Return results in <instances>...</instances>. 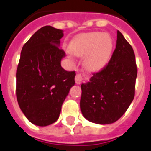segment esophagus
Instances as JSON below:
<instances>
[{"label":"esophagus","mask_w":151,"mask_h":151,"mask_svg":"<svg viewBox=\"0 0 151 151\" xmlns=\"http://www.w3.org/2000/svg\"><path fill=\"white\" fill-rule=\"evenodd\" d=\"M82 82V76L81 73H77L75 76V82L77 84H80Z\"/></svg>","instance_id":"esophagus-1"}]
</instances>
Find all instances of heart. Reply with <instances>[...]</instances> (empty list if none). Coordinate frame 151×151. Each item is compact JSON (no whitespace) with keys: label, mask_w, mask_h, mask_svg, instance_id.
<instances>
[{"label":"heart","mask_w":151,"mask_h":151,"mask_svg":"<svg viewBox=\"0 0 151 151\" xmlns=\"http://www.w3.org/2000/svg\"><path fill=\"white\" fill-rule=\"evenodd\" d=\"M72 52L78 56L87 55L85 65L91 70H99L107 64L112 49V40L108 34L91 32L79 36L73 42Z\"/></svg>","instance_id":"b5f03b06"}]
</instances>
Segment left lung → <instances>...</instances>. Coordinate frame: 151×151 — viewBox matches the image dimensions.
Here are the masks:
<instances>
[{"instance_id": "1", "label": "left lung", "mask_w": 151, "mask_h": 151, "mask_svg": "<svg viewBox=\"0 0 151 151\" xmlns=\"http://www.w3.org/2000/svg\"><path fill=\"white\" fill-rule=\"evenodd\" d=\"M137 68L132 46L117 31L116 48L110 60L90 82L82 84L80 108L86 120L111 124L123 116L135 95Z\"/></svg>"}]
</instances>
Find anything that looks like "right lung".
Here are the masks:
<instances>
[{"instance_id": "add662e5", "label": "right lung", "mask_w": 151, "mask_h": 151, "mask_svg": "<svg viewBox=\"0 0 151 151\" xmlns=\"http://www.w3.org/2000/svg\"><path fill=\"white\" fill-rule=\"evenodd\" d=\"M63 31L45 26L35 33L22 49L16 73V96L31 123L47 126L59 118L61 106L75 84V71L60 65L65 56L60 48Z\"/></svg>"}]
</instances>
